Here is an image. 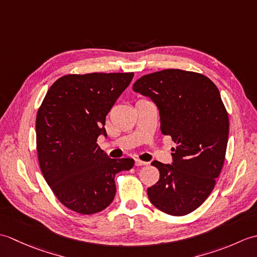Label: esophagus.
Returning a JSON list of instances; mask_svg holds the SVG:
<instances>
[{
	"label": "esophagus",
	"mask_w": 257,
	"mask_h": 257,
	"mask_svg": "<svg viewBox=\"0 0 257 257\" xmlns=\"http://www.w3.org/2000/svg\"><path fill=\"white\" fill-rule=\"evenodd\" d=\"M135 166L136 167H143V166H147V162L141 161V160H135Z\"/></svg>",
	"instance_id": "obj_1"
}]
</instances>
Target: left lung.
<instances>
[{"mask_svg": "<svg viewBox=\"0 0 257 257\" xmlns=\"http://www.w3.org/2000/svg\"><path fill=\"white\" fill-rule=\"evenodd\" d=\"M134 90L156 102L161 133L177 145L172 165L151 163L160 179L149 200L169 215L189 214L211 194L225 160L230 122L220 91L206 76L182 69L145 75Z\"/></svg>", "mask_w": 257, "mask_h": 257, "instance_id": "8db88e82", "label": "left lung"}]
</instances>
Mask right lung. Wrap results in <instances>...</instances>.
<instances>
[{
    "mask_svg": "<svg viewBox=\"0 0 257 257\" xmlns=\"http://www.w3.org/2000/svg\"><path fill=\"white\" fill-rule=\"evenodd\" d=\"M134 73L69 74L54 83L36 114L41 171L58 201L80 214L105 210L116 194L114 176L134 159H110L97 144L107 113Z\"/></svg>",
    "mask_w": 257,
    "mask_h": 257,
    "instance_id": "add662e5",
    "label": "right lung"
}]
</instances>
